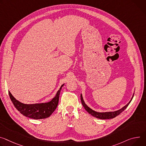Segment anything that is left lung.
Listing matches in <instances>:
<instances>
[{"label": "left lung", "instance_id": "1", "mask_svg": "<svg viewBox=\"0 0 146 146\" xmlns=\"http://www.w3.org/2000/svg\"><path fill=\"white\" fill-rule=\"evenodd\" d=\"M134 96V94L133 95V97H132L131 100L129 101V102L126 105L125 107H123L122 108H121V110H117L116 111H114V112H98L96 111H94V110H91L90 108H89L88 106L85 104V102H84L82 95L81 94L80 96V98H81V101H82V104L83 105V106L84 107V109L92 116H93L94 117H96L98 119H112L113 117H115L116 116L119 115L120 113H121L127 107V106L129 105V104L130 103L131 101L133 99V97Z\"/></svg>", "mask_w": 146, "mask_h": 146}]
</instances>
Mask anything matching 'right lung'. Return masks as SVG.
<instances>
[{
  "label": "right lung",
  "mask_w": 146,
  "mask_h": 146,
  "mask_svg": "<svg viewBox=\"0 0 146 146\" xmlns=\"http://www.w3.org/2000/svg\"><path fill=\"white\" fill-rule=\"evenodd\" d=\"M62 85L57 92L56 96L50 102L46 103L24 104L17 101L9 91L10 98L15 108L24 116L34 119H41L48 117L55 111L59 102V98Z\"/></svg>",
  "instance_id": "obj_1"
}]
</instances>
